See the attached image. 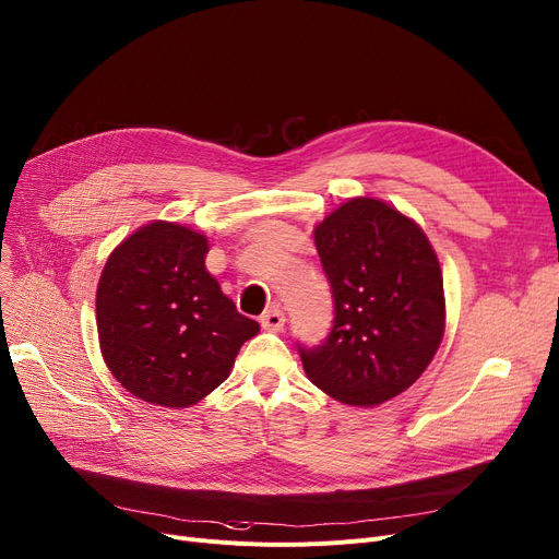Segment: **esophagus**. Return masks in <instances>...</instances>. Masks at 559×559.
Masks as SVG:
<instances>
[{
  "mask_svg": "<svg viewBox=\"0 0 559 559\" xmlns=\"http://www.w3.org/2000/svg\"><path fill=\"white\" fill-rule=\"evenodd\" d=\"M260 324H262L264 331L278 333V331H283V326H285V314H283V310H278V308H270V310H266V312L262 314V318H260Z\"/></svg>",
  "mask_w": 559,
  "mask_h": 559,
  "instance_id": "34e87169",
  "label": "esophagus"
}]
</instances>
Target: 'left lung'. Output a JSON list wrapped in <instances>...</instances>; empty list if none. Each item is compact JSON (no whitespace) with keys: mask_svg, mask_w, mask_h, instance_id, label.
Here are the masks:
<instances>
[{"mask_svg":"<svg viewBox=\"0 0 559 559\" xmlns=\"http://www.w3.org/2000/svg\"><path fill=\"white\" fill-rule=\"evenodd\" d=\"M331 283L326 343L299 347L333 400L377 406L414 385L445 333L443 272L423 228L385 201L356 197L312 230Z\"/></svg>","mask_w":559,"mask_h":559,"instance_id":"left-lung-1","label":"left lung"}]
</instances>
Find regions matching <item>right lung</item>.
Returning a JSON list of instances; mask_svg holds the SVG:
<instances>
[{
    "instance_id": "right-lung-1",
    "label": "right lung",
    "mask_w": 559,
    "mask_h": 559,
    "mask_svg": "<svg viewBox=\"0 0 559 559\" xmlns=\"http://www.w3.org/2000/svg\"><path fill=\"white\" fill-rule=\"evenodd\" d=\"M207 237L176 222L136 228L109 253L95 293L100 352L134 397L166 408L224 383L260 324L205 266Z\"/></svg>"
}]
</instances>
